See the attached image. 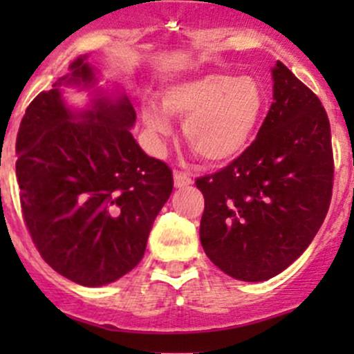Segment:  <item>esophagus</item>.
Instances as JSON below:
<instances>
[{"label": "esophagus", "instance_id": "34e87169", "mask_svg": "<svg viewBox=\"0 0 354 354\" xmlns=\"http://www.w3.org/2000/svg\"><path fill=\"white\" fill-rule=\"evenodd\" d=\"M173 178H174V187L176 188H183V187H188V185H192V178L188 176V174L181 173V171H174Z\"/></svg>", "mask_w": 354, "mask_h": 354}]
</instances>
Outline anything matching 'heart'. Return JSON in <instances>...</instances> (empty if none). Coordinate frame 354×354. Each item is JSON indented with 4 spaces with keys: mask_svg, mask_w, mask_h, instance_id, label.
Instances as JSON below:
<instances>
[{
    "mask_svg": "<svg viewBox=\"0 0 354 354\" xmlns=\"http://www.w3.org/2000/svg\"><path fill=\"white\" fill-rule=\"evenodd\" d=\"M160 106L145 102L142 118L157 145L171 133L169 118L183 121L185 142L209 164L236 159L252 142L267 108L262 84L233 73H205L171 85Z\"/></svg>",
    "mask_w": 354,
    "mask_h": 354,
    "instance_id": "b5f03b06",
    "label": "heart"
}]
</instances>
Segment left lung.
Here are the masks:
<instances>
[{
  "mask_svg": "<svg viewBox=\"0 0 354 354\" xmlns=\"http://www.w3.org/2000/svg\"><path fill=\"white\" fill-rule=\"evenodd\" d=\"M274 102L233 162L195 181L205 200L200 241L214 266L248 283L291 266L315 238L334 181L330 123L320 99L277 62Z\"/></svg>",
  "mask_w": 354,
  "mask_h": 354,
  "instance_id": "left-lung-1",
  "label": "left lung"
}]
</instances>
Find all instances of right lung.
I'll return each mask as SVG.
<instances>
[{
    "label": "right lung",
    "instance_id": "obj_1",
    "mask_svg": "<svg viewBox=\"0 0 354 354\" xmlns=\"http://www.w3.org/2000/svg\"><path fill=\"white\" fill-rule=\"evenodd\" d=\"M78 58L71 75L28 104L17 135L24 223L46 263L82 286H102L142 260L152 223L173 192V171L138 147L127 95L73 114L62 84H92Z\"/></svg>",
    "mask_w": 354,
    "mask_h": 354
}]
</instances>
